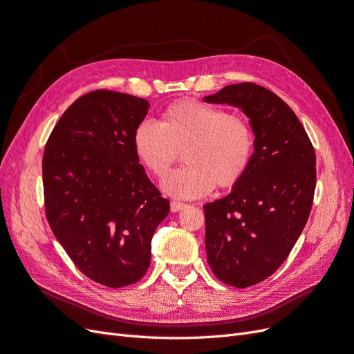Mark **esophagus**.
Masks as SVG:
<instances>
[{"instance_id":"esophagus-1","label":"esophagus","mask_w":354,"mask_h":354,"mask_svg":"<svg viewBox=\"0 0 354 354\" xmlns=\"http://www.w3.org/2000/svg\"><path fill=\"white\" fill-rule=\"evenodd\" d=\"M186 205L185 203H180V202H171V212H178L181 209H185Z\"/></svg>"}]
</instances>
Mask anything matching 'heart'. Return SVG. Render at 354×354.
<instances>
[{"label": "heart", "instance_id": "1", "mask_svg": "<svg viewBox=\"0 0 354 354\" xmlns=\"http://www.w3.org/2000/svg\"><path fill=\"white\" fill-rule=\"evenodd\" d=\"M139 160L164 180L181 158L186 165L164 183L178 199H196L215 189H231L247 173L254 152L248 122L219 107L196 100L174 102L158 123L140 122L133 133Z\"/></svg>", "mask_w": 354, "mask_h": 354}]
</instances>
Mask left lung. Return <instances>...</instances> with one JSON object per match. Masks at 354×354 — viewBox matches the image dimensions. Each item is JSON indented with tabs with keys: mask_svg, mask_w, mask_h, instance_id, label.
Wrapping results in <instances>:
<instances>
[{
	"mask_svg": "<svg viewBox=\"0 0 354 354\" xmlns=\"http://www.w3.org/2000/svg\"><path fill=\"white\" fill-rule=\"evenodd\" d=\"M205 102L231 104L256 135L244 177L223 199L203 206L207 263L234 288L270 277L304 231L317 185L315 151L293 110L254 82L226 86Z\"/></svg>",
	"mask_w": 354,
	"mask_h": 354,
	"instance_id": "obj_1",
	"label": "left lung"
}]
</instances>
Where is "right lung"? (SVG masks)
<instances>
[{
	"label": "right lung",
	"mask_w": 354,
	"mask_h": 354,
	"mask_svg": "<svg viewBox=\"0 0 354 354\" xmlns=\"http://www.w3.org/2000/svg\"><path fill=\"white\" fill-rule=\"evenodd\" d=\"M148 109L131 94H84L55 124L41 160L53 235L82 274L107 288L144 277L152 235L169 212L133 147Z\"/></svg>",
	"instance_id": "add662e5"
}]
</instances>
